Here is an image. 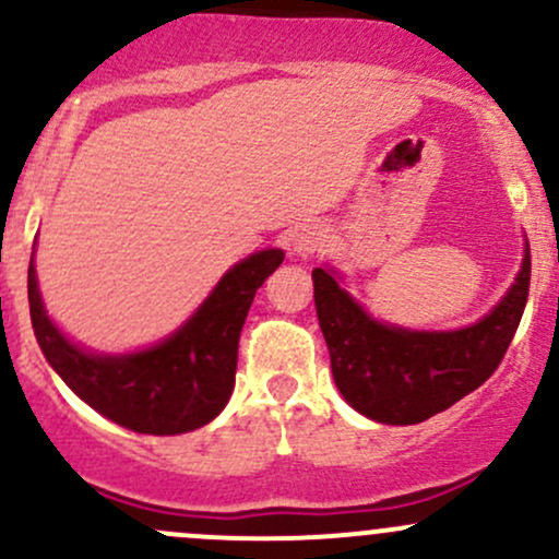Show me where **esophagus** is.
<instances>
[{
    "label": "esophagus",
    "instance_id": "obj_1",
    "mask_svg": "<svg viewBox=\"0 0 559 559\" xmlns=\"http://www.w3.org/2000/svg\"><path fill=\"white\" fill-rule=\"evenodd\" d=\"M326 230L321 225H299L297 230L292 233V251L297 257H308L318 254L323 247H326Z\"/></svg>",
    "mask_w": 559,
    "mask_h": 559
}]
</instances>
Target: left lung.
<instances>
[{"mask_svg": "<svg viewBox=\"0 0 559 559\" xmlns=\"http://www.w3.org/2000/svg\"><path fill=\"white\" fill-rule=\"evenodd\" d=\"M312 284L331 373L345 401L382 425H419L499 369L528 302L531 249L525 247L523 267L504 299L456 331H408L373 321L331 270H312Z\"/></svg>", "mask_w": 559, "mask_h": 559, "instance_id": "obj_1", "label": "left lung"}]
</instances>
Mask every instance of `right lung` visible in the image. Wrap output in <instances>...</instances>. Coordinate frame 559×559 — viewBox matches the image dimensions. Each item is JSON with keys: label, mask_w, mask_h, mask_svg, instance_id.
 Segmentation results:
<instances>
[{"label": "right lung", "mask_w": 559, "mask_h": 559, "mask_svg": "<svg viewBox=\"0 0 559 559\" xmlns=\"http://www.w3.org/2000/svg\"><path fill=\"white\" fill-rule=\"evenodd\" d=\"M284 262V251L247 257L162 345L130 355H92L71 345L47 318L28 262V308L47 364L87 406L116 425L145 435H180L210 425L236 384L238 340L254 294Z\"/></svg>", "instance_id": "1"}]
</instances>
